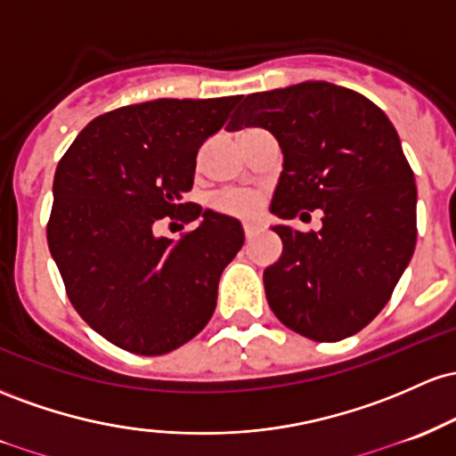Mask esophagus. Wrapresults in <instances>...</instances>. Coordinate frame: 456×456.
<instances>
[{"instance_id": "1", "label": "esophagus", "mask_w": 456, "mask_h": 456, "mask_svg": "<svg viewBox=\"0 0 456 456\" xmlns=\"http://www.w3.org/2000/svg\"><path fill=\"white\" fill-rule=\"evenodd\" d=\"M258 232H260V226H256V224H245V226H243L245 241H249V239H254Z\"/></svg>"}]
</instances>
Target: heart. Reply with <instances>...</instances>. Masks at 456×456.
Masks as SVG:
<instances>
[{
    "label": "heart",
    "instance_id": "obj_1",
    "mask_svg": "<svg viewBox=\"0 0 456 456\" xmlns=\"http://www.w3.org/2000/svg\"><path fill=\"white\" fill-rule=\"evenodd\" d=\"M211 207L230 217L249 219L263 207V193L252 191V189H232V191L217 193L211 200Z\"/></svg>",
    "mask_w": 456,
    "mask_h": 456
}]
</instances>
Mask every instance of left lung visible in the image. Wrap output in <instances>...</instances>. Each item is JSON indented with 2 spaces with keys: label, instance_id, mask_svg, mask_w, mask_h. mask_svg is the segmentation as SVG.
I'll return each mask as SVG.
<instances>
[{
  "label": "left lung",
  "instance_id": "obj_1",
  "mask_svg": "<svg viewBox=\"0 0 456 456\" xmlns=\"http://www.w3.org/2000/svg\"><path fill=\"white\" fill-rule=\"evenodd\" d=\"M228 131L263 126L284 155L271 213L282 256L265 269L267 301L289 330L316 342L357 334L390 301L416 248V183L387 116L327 81L237 96Z\"/></svg>",
  "mask_w": 456,
  "mask_h": 456
}]
</instances>
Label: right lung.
<instances>
[{
    "mask_svg": "<svg viewBox=\"0 0 456 456\" xmlns=\"http://www.w3.org/2000/svg\"><path fill=\"white\" fill-rule=\"evenodd\" d=\"M234 103L237 96L118 107L94 118L58 163L49 252L73 308L120 349L163 355L213 316L219 275L243 248V228L183 202V193L191 191L198 148ZM198 216L201 226L181 240L156 234L167 218Z\"/></svg>",
    "mask_w": 456,
    "mask_h": 456,
    "instance_id": "right-lung-1",
    "label": "right lung"
}]
</instances>
